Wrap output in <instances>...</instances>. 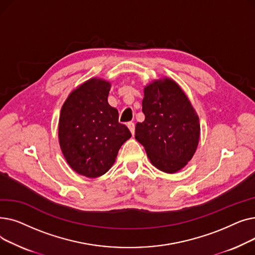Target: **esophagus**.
I'll return each instance as SVG.
<instances>
[{
	"label": "esophagus",
	"instance_id": "34e87169",
	"mask_svg": "<svg viewBox=\"0 0 255 255\" xmlns=\"http://www.w3.org/2000/svg\"><path fill=\"white\" fill-rule=\"evenodd\" d=\"M127 127L129 128L130 132L132 133V135H134V132H135V125H134V123L129 122V123L127 124Z\"/></svg>",
	"mask_w": 255,
	"mask_h": 255
}]
</instances>
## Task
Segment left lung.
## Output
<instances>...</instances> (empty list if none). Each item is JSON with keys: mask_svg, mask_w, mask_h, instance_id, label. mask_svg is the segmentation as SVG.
<instances>
[{"mask_svg": "<svg viewBox=\"0 0 255 255\" xmlns=\"http://www.w3.org/2000/svg\"><path fill=\"white\" fill-rule=\"evenodd\" d=\"M142 113L135 138L151 162L168 173L183 168L195 153L200 132L189 99L173 80L160 79L144 88Z\"/></svg>", "mask_w": 255, "mask_h": 255, "instance_id": "left-lung-1", "label": "left lung"}]
</instances>
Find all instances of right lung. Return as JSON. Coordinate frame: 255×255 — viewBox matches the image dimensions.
Here are the masks:
<instances>
[{
    "label": "right lung",
    "mask_w": 255,
    "mask_h": 255,
    "mask_svg": "<svg viewBox=\"0 0 255 255\" xmlns=\"http://www.w3.org/2000/svg\"><path fill=\"white\" fill-rule=\"evenodd\" d=\"M111 84L92 78L73 91L64 103L59 140L67 162L88 178H97L114 164L131 132L119 123V113L107 102Z\"/></svg>",
    "instance_id": "add662e5"
}]
</instances>
